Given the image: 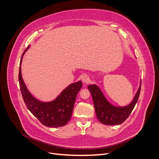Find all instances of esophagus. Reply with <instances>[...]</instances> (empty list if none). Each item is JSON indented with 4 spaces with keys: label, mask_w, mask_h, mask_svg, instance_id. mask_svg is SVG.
<instances>
[{
    "label": "esophagus",
    "mask_w": 159,
    "mask_h": 159,
    "mask_svg": "<svg viewBox=\"0 0 159 159\" xmlns=\"http://www.w3.org/2000/svg\"><path fill=\"white\" fill-rule=\"evenodd\" d=\"M82 81H83L84 83H85V84L88 83L89 81V77H88L87 75H84L82 77Z\"/></svg>",
    "instance_id": "1"
}]
</instances>
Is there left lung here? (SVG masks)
<instances>
[{"instance_id":"obj_1","label":"left lung","mask_w":159,"mask_h":159,"mask_svg":"<svg viewBox=\"0 0 159 159\" xmlns=\"http://www.w3.org/2000/svg\"><path fill=\"white\" fill-rule=\"evenodd\" d=\"M88 88L92 96L98 119L107 125H120L125 121L135 106L141 91L140 86L132 102L127 106L115 107L107 102L97 85H89Z\"/></svg>"}]
</instances>
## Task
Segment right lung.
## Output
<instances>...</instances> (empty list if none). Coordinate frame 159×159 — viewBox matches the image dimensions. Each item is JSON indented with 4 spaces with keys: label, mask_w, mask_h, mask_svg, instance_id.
<instances>
[{
    "label": "right lung",
    "mask_w": 159,
    "mask_h": 159,
    "mask_svg": "<svg viewBox=\"0 0 159 159\" xmlns=\"http://www.w3.org/2000/svg\"><path fill=\"white\" fill-rule=\"evenodd\" d=\"M28 48L23 52L20 64L23 54ZM18 81L26 106L42 125L50 127H59L68 123L72 115L77 94L82 87L81 81L70 84L54 101L49 103L37 100L28 91L22 78L20 64Z\"/></svg>",
    "instance_id": "1"
}]
</instances>
